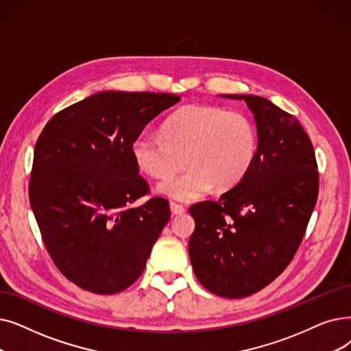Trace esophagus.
<instances>
[{"mask_svg": "<svg viewBox=\"0 0 351 351\" xmlns=\"http://www.w3.org/2000/svg\"><path fill=\"white\" fill-rule=\"evenodd\" d=\"M186 209L182 206V205H179V204H176V202H171V212H172V215H182V213H184Z\"/></svg>", "mask_w": 351, "mask_h": 351, "instance_id": "34e87169", "label": "esophagus"}]
</instances>
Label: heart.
Instances as JSON below:
<instances>
[{
	"label": "heart",
	"mask_w": 351,
	"mask_h": 351,
	"mask_svg": "<svg viewBox=\"0 0 351 351\" xmlns=\"http://www.w3.org/2000/svg\"><path fill=\"white\" fill-rule=\"evenodd\" d=\"M258 150L252 120L241 112L218 106L191 104L179 109L162 126V136L142 133L130 145V154L143 172L163 179L159 193L189 202L205 195L212 185L230 189L250 172Z\"/></svg>",
	"instance_id": "1"
}]
</instances>
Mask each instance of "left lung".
<instances>
[{"label": "left lung", "mask_w": 351, "mask_h": 351, "mask_svg": "<svg viewBox=\"0 0 351 351\" xmlns=\"http://www.w3.org/2000/svg\"><path fill=\"white\" fill-rule=\"evenodd\" d=\"M258 150L250 172L219 201L189 208L195 231L189 256L208 291L243 298L271 284L288 267L306 234L318 196L313 143L300 121L254 95Z\"/></svg>", "instance_id": "obj_1"}]
</instances>
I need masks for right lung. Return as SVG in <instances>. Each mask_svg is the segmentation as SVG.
<instances>
[{
	"mask_svg": "<svg viewBox=\"0 0 351 351\" xmlns=\"http://www.w3.org/2000/svg\"><path fill=\"white\" fill-rule=\"evenodd\" d=\"M180 96L99 91L54 114L34 149L29 204L63 276L86 291L116 294L138 280L171 218L149 193L130 145Z\"/></svg>",
	"mask_w": 351,
	"mask_h": 351,
	"instance_id": "add662e5",
	"label": "right lung"
}]
</instances>
